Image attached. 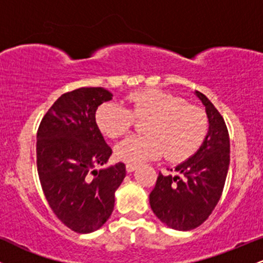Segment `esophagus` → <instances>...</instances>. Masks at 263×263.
<instances>
[{
	"label": "esophagus",
	"instance_id": "obj_1",
	"mask_svg": "<svg viewBox=\"0 0 263 263\" xmlns=\"http://www.w3.org/2000/svg\"><path fill=\"white\" fill-rule=\"evenodd\" d=\"M136 168H137V164H135V163H127V164H126V171L128 172H134Z\"/></svg>",
	"mask_w": 263,
	"mask_h": 263
}]
</instances>
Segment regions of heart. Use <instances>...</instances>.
I'll list each match as a JSON object with an SVG mask.
<instances>
[{
  "instance_id": "heart-1",
  "label": "heart",
  "mask_w": 263,
  "mask_h": 263,
  "mask_svg": "<svg viewBox=\"0 0 263 263\" xmlns=\"http://www.w3.org/2000/svg\"><path fill=\"white\" fill-rule=\"evenodd\" d=\"M127 110L117 102H105L96 110L98 127L110 138L126 135L135 119H148L144 136H131L115 148L120 161L141 163L164 155L170 161L188 158L203 144L208 119L201 108L188 105L182 98L159 89H144L126 98Z\"/></svg>"
}]
</instances>
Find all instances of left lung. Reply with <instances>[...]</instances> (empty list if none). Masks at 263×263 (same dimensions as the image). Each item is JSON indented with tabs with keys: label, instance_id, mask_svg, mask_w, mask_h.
<instances>
[{
	"label": "left lung",
	"instance_id": "8db88e82",
	"mask_svg": "<svg viewBox=\"0 0 263 263\" xmlns=\"http://www.w3.org/2000/svg\"><path fill=\"white\" fill-rule=\"evenodd\" d=\"M203 102L209 128L199 149L174 167V176L159 173L149 204L163 224L174 230L189 231L209 218L221 197L229 164L230 140L225 121L204 93L195 91Z\"/></svg>",
	"mask_w": 263,
	"mask_h": 263
}]
</instances>
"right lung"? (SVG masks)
I'll return each instance as SVG.
<instances>
[{
  "label": "right lung",
  "instance_id": "obj_1",
  "mask_svg": "<svg viewBox=\"0 0 263 263\" xmlns=\"http://www.w3.org/2000/svg\"><path fill=\"white\" fill-rule=\"evenodd\" d=\"M112 93L80 87L63 93L42 119L37 132V168L45 199L58 219L79 234L101 228L112 214L115 192L126 177L121 162L106 164L112 149L95 114Z\"/></svg>",
  "mask_w": 263,
  "mask_h": 263
}]
</instances>
